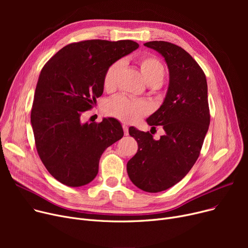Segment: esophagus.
<instances>
[{"instance_id":"1","label":"esophagus","mask_w":248,"mask_h":248,"mask_svg":"<svg viewBox=\"0 0 248 248\" xmlns=\"http://www.w3.org/2000/svg\"><path fill=\"white\" fill-rule=\"evenodd\" d=\"M123 128H124V136H127V135H128V126H127L125 124H123Z\"/></svg>"}]
</instances>
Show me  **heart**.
Listing matches in <instances>:
<instances>
[{
  "label": "heart",
  "instance_id": "heart-1",
  "mask_svg": "<svg viewBox=\"0 0 248 248\" xmlns=\"http://www.w3.org/2000/svg\"><path fill=\"white\" fill-rule=\"evenodd\" d=\"M141 75L149 85H161L165 77V68L162 62L154 56L144 55L138 59ZM122 69V62L112 63L103 75V87L112 90L116 85L117 76ZM107 111L117 120L125 123H136L149 113L150 106L142 100H137L124 95L115 96L107 104Z\"/></svg>",
  "mask_w": 248,
  "mask_h": 248
}]
</instances>
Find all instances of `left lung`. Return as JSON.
<instances>
[{"label": "left lung", "mask_w": 248, "mask_h": 248, "mask_svg": "<svg viewBox=\"0 0 248 248\" xmlns=\"http://www.w3.org/2000/svg\"><path fill=\"white\" fill-rule=\"evenodd\" d=\"M145 46L158 51L169 68V87L164 102L147 123L163 125L165 135L154 140L147 132L129 127L138 152L126 164L127 175L142 191L158 193L183 179L197 161L210 124L206 76L183 48L170 42L151 41Z\"/></svg>", "instance_id": "8db88e82"}]
</instances>
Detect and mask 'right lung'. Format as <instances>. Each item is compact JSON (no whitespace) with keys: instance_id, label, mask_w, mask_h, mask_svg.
<instances>
[{"instance_id":"obj_1","label":"right lung","mask_w":248,"mask_h":248,"mask_svg":"<svg viewBox=\"0 0 248 248\" xmlns=\"http://www.w3.org/2000/svg\"><path fill=\"white\" fill-rule=\"evenodd\" d=\"M138 48L132 40H85L63 47L44 65L31 124L39 157L60 183L88 184L98 173L104 150L123 138V127L113 117L82 124L80 116L101 96L107 69Z\"/></svg>"}]
</instances>
